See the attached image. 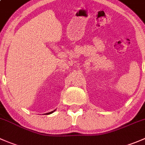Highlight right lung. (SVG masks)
<instances>
[{"label":"right lung","mask_w":145,"mask_h":145,"mask_svg":"<svg viewBox=\"0 0 145 145\" xmlns=\"http://www.w3.org/2000/svg\"><path fill=\"white\" fill-rule=\"evenodd\" d=\"M54 111H56V110H54V111H52V112H50L46 113V114H52V113H53L54 112Z\"/></svg>","instance_id":"1"}]
</instances>
